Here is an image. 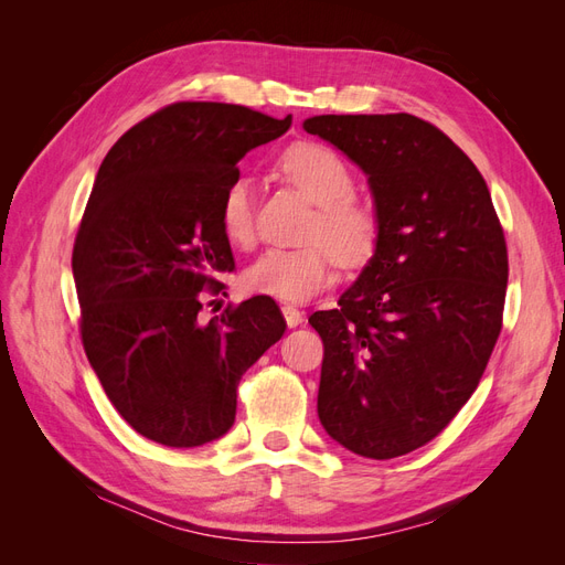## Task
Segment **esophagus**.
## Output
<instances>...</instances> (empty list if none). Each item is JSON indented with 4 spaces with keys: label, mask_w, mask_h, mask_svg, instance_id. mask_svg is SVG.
Listing matches in <instances>:
<instances>
[{
    "label": "esophagus",
    "mask_w": 565,
    "mask_h": 565,
    "mask_svg": "<svg viewBox=\"0 0 565 565\" xmlns=\"http://www.w3.org/2000/svg\"><path fill=\"white\" fill-rule=\"evenodd\" d=\"M282 316H285L287 328H297V324H301V322H303V311H299L297 306H289V303H285V306H282Z\"/></svg>",
    "instance_id": "esophagus-1"
}]
</instances>
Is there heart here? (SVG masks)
I'll return each mask as SVG.
<instances>
[{"instance_id":"heart-1","label":"heart","mask_w":565,"mask_h":565,"mask_svg":"<svg viewBox=\"0 0 565 565\" xmlns=\"http://www.w3.org/2000/svg\"><path fill=\"white\" fill-rule=\"evenodd\" d=\"M278 172L316 204L306 247H270L256 256L243 282L254 295L306 301L334 282L337 264L363 266L380 241V216L353 195V172L337 152L320 143L289 146ZM218 224L226 241L247 245L254 235V183L235 177L221 193Z\"/></svg>"}]
</instances>
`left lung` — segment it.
Masks as SVG:
<instances>
[{
    "mask_svg": "<svg viewBox=\"0 0 565 565\" xmlns=\"http://www.w3.org/2000/svg\"><path fill=\"white\" fill-rule=\"evenodd\" d=\"M303 129L363 169L380 241L332 311L318 417L339 446L391 459L459 413L502 330L507 243L486 179L446 134L396 115H316Z\"/></svg>",
    "mask_w": 565,
    "mask_h": 565,
    "instance_id": "1",
    "label": "left lung"
}]
</instances>
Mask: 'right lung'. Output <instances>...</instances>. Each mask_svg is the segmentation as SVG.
<instances>
[{"label": "right lung", "mask_w": 565, "mask_h": 565, "mask_svg": "<svg viewBox=\"0 0 565 565\" xmlns=\"http://www.w3.org/2000/svg\"><path fill=\"white\" fill-rule=\"evenodd\" d=\"M292 117L183 100L134 125L110 148L75 237L82 344L134 431L198 448L235 422L237 384L285 332L270 297L202 324V289L235 268L218 224L224 188L256 146Z\"/></svg>", "instance_id": "1"}]
</instances>
